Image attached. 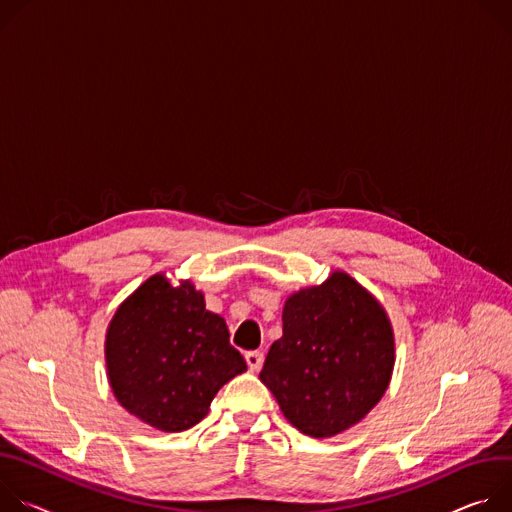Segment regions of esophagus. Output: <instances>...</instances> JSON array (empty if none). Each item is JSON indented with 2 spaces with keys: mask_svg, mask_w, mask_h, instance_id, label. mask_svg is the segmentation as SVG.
<instances>
[{
  "mask_svg": "<svg viewBox=\"0 0 512 512\" xmlns=\"http://www.w3.org/2000/svg\"><path fill=\"white\" fill-rule=\"evenodd\" d=\"M246 362L252 372H258L264 364V354L262 352H246Z\"/></svg>",
  "mask_w": 512,
  "mask_h": 512,
  "instance_id": "obj_1",
  "label": "esophagus"
}]
</instances>
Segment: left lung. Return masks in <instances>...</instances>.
<instances>
[{"mask_svg":"<svg viewBox=\"0 0 512 512\" xmlns=\"http://www.w3.org/2000/svg\"><path fill=\"white\" fill-rule=\"evenodd\" d=\"M394 368V333L384 307L350 274L293 293L282 337L260 380L293 427L333 437L360 423L382 399Z\"/></svg>","mask_w":512,"mask_h":512,"instance_id":"8db88e82","label":"left lung"}]
</instances>
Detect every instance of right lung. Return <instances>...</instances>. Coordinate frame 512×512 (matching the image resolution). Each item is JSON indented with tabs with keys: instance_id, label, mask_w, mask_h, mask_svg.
<instances>
[{
	"instance_id": "obj_1",
	"label": "right lung",
	"mask_w": 512,
	"mask_h": 512,
	"mask_svg": "<svg viewBox=\"0 0 512 512\" xmlns=\"http://www.w3.org/2000/svg\"><path fill=\"white\" fill-rule=\"evenodd\" d=\"M105 364L118 403L166 433L197 425L217 390L246 372L203 293L189 280L173 287L164 274L142 282L111 317Z\"/></svg>"
}]
</instances>
